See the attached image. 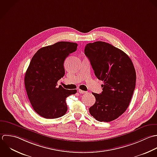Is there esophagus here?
Instances as JSON below:
<instances>
[{
	"label": "esophagus",
	"instance_id": "esophagus-1",
	"mask_svg": "<svg viewBox=\"0 0 157 157\" xmlns=\"http://www.w3.org/2000/svg\"><path fill=\"white\" fill-rule=\"evenodd\" d=\"M78 92H79V94H86V91H84V90H81V89H79V90H78Z\"/></svg>",
	"mask_w": 157,
	"mask_h": 157
}]
</instances>
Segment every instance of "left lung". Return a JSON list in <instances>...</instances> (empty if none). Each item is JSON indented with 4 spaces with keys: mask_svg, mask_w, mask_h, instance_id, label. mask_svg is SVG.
Wrapping results in <instances>:
<instances>
[{
    "mask_svg": "<svg viewBox=\"0 0 157 157\" xmlns=\"http://www.w3.org/2000/svg\"><path fill=\"white\" fill-rule=\"evenodd\" d=\"M84 53L96 77L103 81V92L92 93L96 101L89 113L98 121H113L127 110L132 100L136 79L133 62L124 51L103 41L87 44Z\"/></svg>",
    "mask_w": 157,
    "mask_h": 157,
    "instance_id": "left-lung-1",
    "label": "left lung"
}]
</instances>
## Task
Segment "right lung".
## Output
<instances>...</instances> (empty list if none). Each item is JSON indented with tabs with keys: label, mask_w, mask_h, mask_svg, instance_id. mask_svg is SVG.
<instances>
[{
	"label": "right lung",
	"mask_w": 157,
	"mask_h": 157,
	"mask_svg": "<svg viewBox=\"0 0 157 157\" xmlns=\"http://www.w3.org/2000/svg\"><path fill=\"white\" fill-rule=\"evenodd\" d=\"M78 44L59 41L40 48L33 56L25 72L24 84L34 111L46 119L63 116L67 111L66 98L76 90L57 87L65 75L64 60L77 49Z\"/></svg>",
	"instance_id": "right-lung-1"
}]
</instances>
